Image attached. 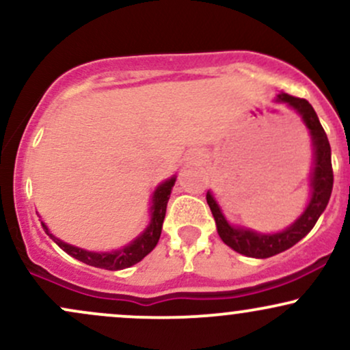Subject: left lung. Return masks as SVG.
<instances>
[{"label": "left lung", "instance_id": "8db88e82", "mask_svg": "<svg viewBox=\"0 0 350 350\" xmlns=\"http://www.w3.org/2000/svg\"><path fill=\"white\" fill-rule=\"evenodd\" d=\"M276 102L286 103L288 107L293 108L301 116L304 126L308 128L309 136H311L312 167L311 176H309V200L303 214L284 230L263 234V232H256L253 228L230 224L214 194L207 191L206 196L208 207H211L212 215L215 219L217 234L222 239V242L228 245L232 250L239 252L240 255L252 256V258H268V256L278 255V253L298 243L301 239H304L314 227L324 208L327 207L332 192V183H334L331 164V144H329L326 131L321 126L319 118H317L311 103L308 100L291 97L288 94L276 95Z\"/></svg>", "mask_w": 350, "mask_h": 350}]
</instances>
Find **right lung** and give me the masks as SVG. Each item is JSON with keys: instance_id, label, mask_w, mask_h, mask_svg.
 <instances>
[{"instance_id": "obj_1", "label": "right lung", "mask_w": 350, "mask_h": 350, "mask_svg": "<svg viewBox=\"0 0 350 350\" xmlns=\"http://www.w3.org/2000/svg\"><path fill=\"white\" fill-rule=\"evenodd\" d=\"M176 183V176H171L170 179L163 180L158 187L154 189L151 196V207H150V224L144 230L136 237L135 240H131L130 243L124 245L123 248H118V250L111 252H92L85 250V248L75 247V245L66 243L64 240H60L54 234H51L49 227L42 222L44 230L46 234L54 240L55 243L62 248L64 252L69 253L70 256H74L79 262L90 265V267L95 268H103V270H123V268H130L142 262L144 256L150 253L152 248L158 243L159 237H161L163 230V222L164 215H166V207L167 200H170L172 186Z\"/></svg>"}]
</instances>
